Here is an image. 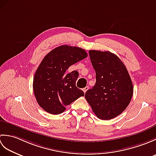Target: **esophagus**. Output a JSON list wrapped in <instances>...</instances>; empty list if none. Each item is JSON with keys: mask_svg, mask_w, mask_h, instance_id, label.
<instances>
[{"mask_svg": "<svg viewBox=\"0 0 156 156\" xmlns=\"http://www.w3.org/2000/svg\"><path fill=\"white\" fill-rule=\"evenodd\" d=\"M88 90V87H86L85 88H84L83 89H82V90L84 91V93H86V92H87Z\"/></svg>", "mask_w": 156, "mask_h": 156, "instance_id": "34e87169", "label": "esophagus"}]
</instances>
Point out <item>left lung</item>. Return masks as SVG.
<instances>
[{
	"mask_svg": "<svg viewBox=\"0 0 156 156\" xmlns=\"http://www.w3.org/2000/svg\"><path fill=\"white\" fill-rule=\"evenodd\" d=\"M96 72V83L85 94L92 111L102 120H109L123 112L130 102L133 87L127 68L110 51L90 50Z\"/></svg>",
	"mask_w": 156,
	"mask_h": 156,
	"instance_id": "obj_1",
	"label": "left lung"
}]
</instances>
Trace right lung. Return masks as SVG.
<instances>
[{
    "mask_svg": "<svg viewBox=\"0 0 156 156\" xmlns=\"http://www.w3.org/2000/svg\"><path fill=\"white\" fill-rule=\"evenodd\" d=\"M84 49L68 45H60L46 55L34 78L33 88L39 105L46 112L59 115L84 92L76 87L78 72H66L69 66L87 57Z\"/></svg>",
    "mask_w": 156,
    "mask_h": 156,
    "instance_id": "1",
    "label": "right lung"
}]
</instances>
